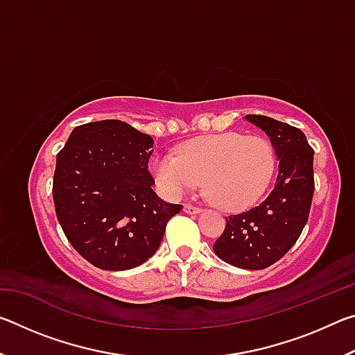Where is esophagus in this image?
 I'll return each mask as SVG.
<instances>
[{"label":"esophagus","instance_id":"34e87169","mask_svg":"<svg viewBox=\"0 0 355 355\" xmlns=\"http://www.w3.org/2000/svg\"><path fill=\"white\" fill-rule=\"evenodd\" d=\"M183 211L188 213V214H199L202 209L199 207H192V205H184L183 207Z\"/></svg>","mask_w":355,"mask_h":355}]
</instances>
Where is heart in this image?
Segmentation results:
<instances>
[{
	"label": "heart",
	"instance_id": "obj_1",
	"mask_svg": "<svg viewBox=\"0 0 355 355\" xmlns=\"http://www.w3.org/2000/svg\"><path fill=\"white\" fill-rule=\"evenodd\" d=\"M275 156L261 136L236 131L192 137L177 155L159 152L150 159V172L167 197L178 199L200 184L220 208L248 209L271 184Z\"/></svg>",
	"mask_w": 355,
	"mask_h": 355
}]
</instances>
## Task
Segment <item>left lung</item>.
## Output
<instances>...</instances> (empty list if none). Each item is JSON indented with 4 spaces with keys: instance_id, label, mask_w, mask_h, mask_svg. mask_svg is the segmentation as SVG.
I'll list each match as a JSON object with an SVG mask.
<instances>
[{
    "instance_id": "obj_1",
    "label": "left lung",
    "mask_w": 355,
    "mask_h": 355,
    "mask_svg": "<svg viewBox=\"0 0 355 355\" xmlns=\"http://www.w3.org/2000/svg\"><path fill=\"white\" fill-rule=\"evenodd\" d=\"M245 120L269 136L279 159L274 189L260 205L225 218L214 254L241 269H264L290 250L307 224L313 199V148L296 127L249 114Z\"/></svg>"
}]
</instances>
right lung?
<instances>
[{"mask_svg":"<svg viewBox=\"0 0 355 355\" xmlns=\"http://www.w3.org/2000/svg\"><path fill=\"white\" fill-rule=\"evenodd\" d=\"M152 136L120 120L76 127L56 156L53 200L65 236L105 271L146 263L182 205L156 196L148 159Z\"/></svg>","mask_w":355,"mask_h":355,"instance_id":"add662e5","label":"right lung"}]
</instances>
